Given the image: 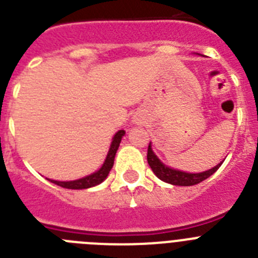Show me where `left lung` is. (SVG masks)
Listing matches in <instances>:
<instances>
[{
  "label": "left lung",
  "mask_w": 258,
  "mask_h": 258,
  "mask_svg": "<svg viewBox=\"0 0 258 258\" xmlns=\"http://www.w3.org/2000/svg\"><path fill=\"white\" fill-rule=\"evenodd\" d=\"M147 161H149V165L151 166L152 172L156 174L157 178H160L161 181L166 182V183L177 184V186H194V184L200 183L202 181H204V179H207L208 177H211V175L220 168L221 164H218L217 166H214L212 169L202 173H186L181 172V170L172 169V168H168V166L164 165V164L157 159L156 155L152 152L151 143H150L149 149H147Z\"/></svg>",
  "instance_id": "left-lung-1"
}]
</instances>
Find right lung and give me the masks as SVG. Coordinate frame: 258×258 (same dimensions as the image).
Instances as JSON below:
<instances>
[{"label": "right lung", "mask_w": 258, "mask_h": 258, "mask_svg": "<svg viewBox=\"0 0 258 258\" xmlns=\"http://www.w3.org/2000/svg\"><path fill=\"white\" fill-rule=\"evenodd\" d=\"M124 134H125L124 131H118L117 133L115 134L112 143H111V147H109L108 154H107L106 160H104V164L102 165V168L98 170V172L93 173V174L88 175V177H84V178L81 179H76V181L59 182V181H52V179H50V182L58 184V186H60V187L72 188V190H83V188L93 187V186H95V184H99L101 182H103L104 179L107 178L109 170L112 169L116 151H117L118 146H120V142H121V138Z\"/></svg>", "instance_id": "add662e5"}]
</instances>
